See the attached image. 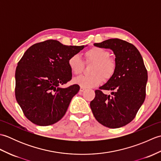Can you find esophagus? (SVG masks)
<instances>
[{"label": "esophagus", "instance_id": "obj_1", "mask_svg": "<svg viewBox=\"0 0 161 161\" xmlns=\"http://www.w3.org/2000/svg\"><path fill=\"white\" fill-rule=\"evenodd\" d=\"M85 90H86V89H85L84 88L81 87V88H80V92H84Z\"/></svg>", "mask_w": 161, "mask_h": 161}]
</instances>
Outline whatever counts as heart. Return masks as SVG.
Here are the masks:
<instances>
[{
	"instance_id": "b5f03b06",
	"label": "heart",
	"mask_w": 161,
	"mask_h": 161,
	"mask_svg": "<svg viewBox=\"0 0 161 161\" xmlns=\"http://www.w3.org/2000/svg\"><path fill=\"white\" fill-rule=\"evenodd\" d=\"M88 61L93 62L90 75H81L75 78L73 83L84 88H89L100 85L105 79H109L115 70V61L110 57L108 50L95 47L87 50L84 54ZM68 66L75 75L81 73L83 68V61L78 54H73L68 59Z\"/></svg>"
}]
</instances>
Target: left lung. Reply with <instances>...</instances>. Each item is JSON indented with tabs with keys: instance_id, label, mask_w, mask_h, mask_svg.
Returning <instances> with one entry per match:
<instances>
[{
	"instance_id": "obj_1",
	"label": "left lung",
	"mask_w": 161,
	"mask_h": 161,
	"mask_svg": "<svg viewBox=\"0 0 161 161\" xmlns=\"http://www.w3.org/2000/svg\"><path fill=\"white\" fill-rule=\"evenodd\" d=\"M96 47L111 49L115 54V70L112 77L95 91L90 103L94 117L107 127H122L131 122L145 99L147 71L138 49L121 39H111L94 43ZM102 90H111L112 96Z\"/></svg>"
}]
</instances>
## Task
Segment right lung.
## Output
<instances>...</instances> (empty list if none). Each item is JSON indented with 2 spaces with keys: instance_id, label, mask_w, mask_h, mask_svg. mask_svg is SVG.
I'll return each mask as SVG.
<instances>
[{
  "instance_id": "add662e5",
  "label": "right lung",
  "mask_w": 161,
  "mask_h": 161,
  "mask_svg": "<svg viewBox=\"0 0 161 161\" xmlns=\"http://www.w3.org/2000/svg\"><path fill=\"white\" fill-rule=\"evenodd\" d=\"M88 46H66L56 40L34 44L25 51L15 73L16 101L34 124H54L66 114L80 86L61 87L72 79L68 59Z\"/></svg>"
}]
</instances>
